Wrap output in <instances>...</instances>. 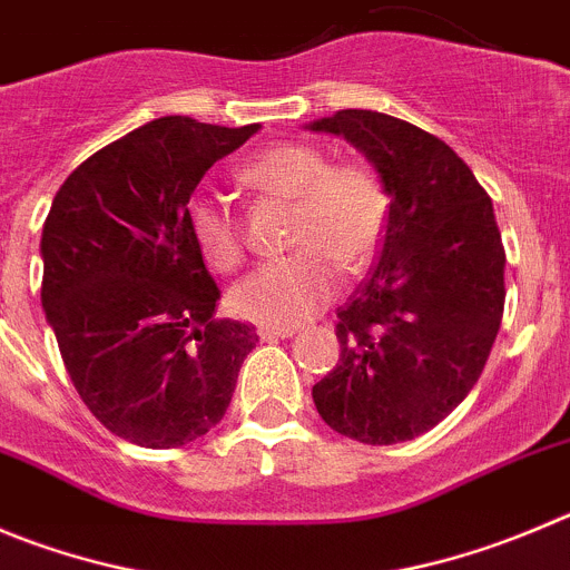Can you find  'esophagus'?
I'll list each match as a JSON object with an SVG mask.
<instances>
[{
	"instance_id": "34e87169",
	"label": "esophagus",
	"mask_w": 570,
	"mask_h": 570,
	"mask_svg": "<svg viewBox=\"0 0 570 570\" xmlns=\"http://www.w3.org/2000/svg\"><path fill=\"white\" fill-rule=\"evenodd\" d=\"M297 328L295 326H261L258 337L261 340H278V337H292Z\"/></svg>"
}]
</instances>
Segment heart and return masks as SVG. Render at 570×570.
I'll use <instances>...</instances> for the list:
<instances>
[{
	"mask_svg": "<svg viewBox=\"0 0 570 570\" xmlns=\"http://www.w3.org/2000/svg\"><path fill=\"white\" fill-rule=\"evenodd\" d=\"M242 179L295 202L289 244L297 249L238 281L230 306L244 321L295 326L332 301L340 267L360 269L374 258L387 227V194L368 165L328 163L321 148L306 142L264 148L244 165ZM188 230L210 267L242 264V227L219 196L190 199Z\"/></svg>",
	"mask_w": 570,
	"mask_h": 570,
	"instance_id": "b5f03b06",
	"label": "heart"
}]
</instances>
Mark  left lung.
I'll return each instance as SVG.
<instances>
[{
	"instance_id": "1",
	"label": "left lung",
	"mask_w": 570,
	"mask_h": 570,
	"mask_svg": "<svg viewBox=\"0 0 570 570\" xmlns=\"http://www.w3.org/2000/svg\"><path fill=\"white\" fill-rule=\"evenodd\" d=\"M309 129L360 148L391 196L376 267L337 309V368L312 399L340 435L411 441L464 402L501 328L492 199L453 148L399 117L343 109Z\"/></svg>"
}]
</instances>
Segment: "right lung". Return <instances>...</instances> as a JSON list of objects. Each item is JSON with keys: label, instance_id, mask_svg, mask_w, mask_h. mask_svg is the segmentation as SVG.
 <instances>
[{"label": "right lung", "instance_id": "add662e5", "mask_svg": "<svg viewBox=\"0 0 570 570\" xmlns=\"http://www.w3.org/2000/svg\"><path fill=\"white\" fill-rule=\"evenodd\" d=\"M258 129L159 117L83 159L47 213V323L83 405L131 444L171 450L216 428L258 343L213 317L219 286L188 230L199 179Z\"/></svg>", "mask_w": 570, "mask_h": 570}]
</instances>
